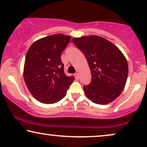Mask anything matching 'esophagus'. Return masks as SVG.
Returning <instances> with one entry per match:
<instances>
[{"label":"esophagus","instance_id":"obj_1","mask_svg":"<svg viewBox=\"0 0 147 147\" xmlns=\"http://www.w3.org/2000/svg\"><path fill=\"white\" fill-rule=\"evenodd\" d=\"M74 76H75L76 79H78V78H79V74H78V73H76L74 74Z\"/></svg>","mask_w":147,"mask_h":147}]
</instances>
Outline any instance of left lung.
<instances>
[{
  "instance_id": "left-lung-1",
  "label": "left lung",
  "mask_w": 147,
  "mask_h": 147,
  "mask_svg": "<svg viewBox=\"0 0 147 147\" xmlns=\"http://www.w3.org/2000/svg\"><path fill=\"white\" fill-rule=\"evenodd\" d=\"M71 41L85 55L91 71V82L83 87L86 96L99 104H108L118 98L128 73L127 61L120 50L96 35L74 38Z\"/></svg>"
}]
</instances>
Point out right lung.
<instances>
[{"label": "right lung", "mask_w": 147, "mask_h": 147, "mask_svg": "<svg viewBox=\"0 0 147 147\" xmlns=\"http://www.w3.org/2000/svg\"><path fill=\"white\" fill-rule=\"evenodd\" d=\"M71 37L57 34L34 42L28 50L24 66V78L30 92L44 104L59 102L65 96L74 76L64 73L61 59Z\"/></svg>", "instance_id": "1"}]
</instances>
